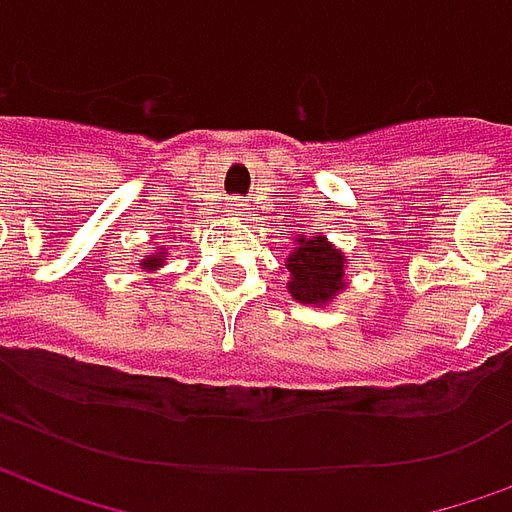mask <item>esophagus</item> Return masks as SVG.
I'll list each match as a JSON object with an SVG mask.
<instances>
[{
	"mask_svg": "<svg viewBox=\"0 0 512 512\" xmlns=\"http://www.w3.org/2000/svg\"><path fill=\"white\" fill-rule=\"evenodd\" d=\"M235 208V216H241V213H244V205H233Z\"/></svg>",
	"mask_w": 512,
	"mask_h": 512,
	"instance_id": "1",
	"label": "esophagus"
}]
</instances>
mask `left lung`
Instances as JSON below:
<instances>
[{
    "mask_svg": "<svg viewBox=\"0 0 512 512\" xmlns=\"http://www.w3.org/2000/svg\"><path fill=\"white\" fill-rule=\"evenodd\" d=\"M285 266L290 271V296L301 304L323 307L345 288V255L323 235H301Z\"/></svg>",
    "mask_w": 512,
    "mask_h": 512,
    "instance_id": "8db88e82",
    "label": "left lung"
}]
</instances>
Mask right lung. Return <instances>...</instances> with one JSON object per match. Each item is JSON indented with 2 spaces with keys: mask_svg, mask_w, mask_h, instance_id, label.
<instances>
[{
  "mask_svg": "<svg viewBox=\"0 0 512 512\" xmlns=\"http://www.w3.org/2000/svg\"><path fill=\"white\" fill-rule=\"evenodd\" d=\"M164 260H167V252H156V255H147L142 260V268L145 271H158V268L164 266Z\"/></svg>",
  "mask_w": 512,
  "mask_h": 512,
  "instance_id": "right-lung-1",
  "label": "right lung"
}]
</instances>
